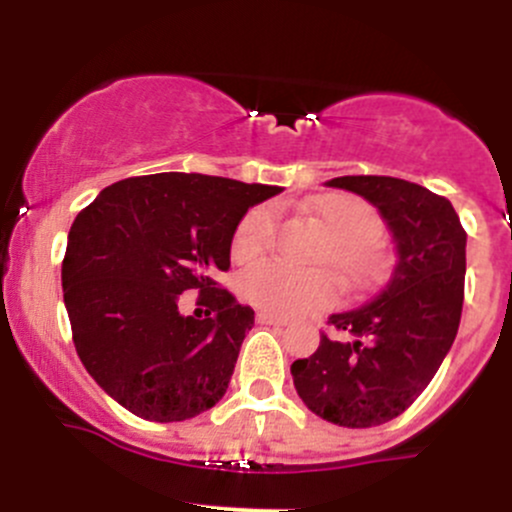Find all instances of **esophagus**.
<instances>
[{"instance_id":"esophagus-1","label":"esophagus","mask_w":512,"mask_h":512,"mask_svg":"<svg viewBox=\"0 0 512 512\" xmlns=\"http://www.w3.org/2000/svg\"><path fill=\"white\" fill-rule=\"evenodd\" d=\"M257 323H265V326H285V318H280V315H272V313H267V310H260V313H257Z\"/></svg>"}]
</instances>
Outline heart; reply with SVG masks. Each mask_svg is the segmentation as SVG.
<instances>
[{"label":"heart","mask_w":512,"mask_h":512,"mask_svg":"<svg viewBox=\"0 0 512 512\" xmlns=\"http://www.w3.org/2000/svg\"><path fill=\"white\" fill-rule=\"evenodd\" d=\"M308 212L328 229L321 260H328L348 283H366L376 272V255L369 242L381 229L376 209L351 194H326L308 204ZM275 212L267 204L247 209L232 234L234 260H255L272 242ZM240 293L257 308L275 315H300L326 308L336 298L333 278L323 270H295L278 260L247 267L240 278Z\"/></svg>","instance_id":"b5f03b06"}]
</instances>
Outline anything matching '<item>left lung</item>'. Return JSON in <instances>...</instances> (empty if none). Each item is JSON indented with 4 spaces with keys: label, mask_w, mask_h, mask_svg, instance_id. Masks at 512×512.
Wrapping results in <instances>:
<instances>
[{
    "label": "left lung",
    "mask_w": 512,
    "mask_h": 512,
    "mask_svg": "<svg viewBox=\"0 0 512 512\" xmlns=\"http://www.w3.org/2000/svg\"><path fill=\"white\" fill-rule=\"evenodd\" d=\"M328 186L374 204L396 242L394 275L371 303L328 318L313 356L290 366L305 407L364 429L407 412L427 389L460 328L467 232L450 199L394 176H338Z\"/></svg>",
    "instance_id": "obj_1"
}]
</instances>
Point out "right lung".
Here are the masks:
<instances>
[{"label": "right lung", "mask_w": 512, "mask_h": 512, "mask_svg": "<svg viewBox=\"0 0 512 512\" xmlns=\"http://www.w3.org/2000/svg\"><path fill=\"white\" fill-rule=\"evenodd\" d=\"M280 186L204 174L131 176L75 217L62 260L73 343L105 394L151 422H184L227 391L255 310L214 280L242 214ZM200 293L205 318L181 316Z\"/></svg>", "instance_id": "right-lung-1"}]
</instances>
